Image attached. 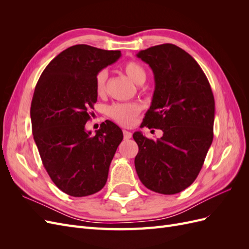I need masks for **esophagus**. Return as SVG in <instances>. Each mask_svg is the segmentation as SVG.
Here are the masks:
<instances>
[{
    "instance_id": "1",
    "label": "esophagus",
    "mask_w": 249,
    "mask_h": 249,
    "mask_svg": "<svg viewBox=\"0 0 249 249\" xmlns=\"http://www.w3.org/2000/svg\"><path fill=\"white\" fill-rule=\"evenodd\" d=\"M124 139H131L132 138V133L131 132H129V131H125V130H124Z\"/></svg>"
}]
</instances>
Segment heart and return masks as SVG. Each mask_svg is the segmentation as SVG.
<instances>
[{
	"label": "heart",
	"instance_id": "1",
	"mask_svg": "<svg viewBox=\"0 0 249 249\" xmlns=\"http://www.w3.org/2000/svg\"><path fill=\"white\" fill-rule=\"evenodd\" d=\"M123 70L125 74L133 82L140 85L143 84L146 80V71L140 63L136 61H127L123 65ZM108 74L106 71H101L95 76V91L97 94H104L106 91V83ZM139 107L137 105L127 103V104H116L112 105L107 110V114L110 118L120 125L129 126L131 125L135 117L138 115Z\"/></svg>",
	"mask_w": 249,
	"mask_h": 249
}]
</instances>
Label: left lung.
I'll use <instances>...</instances> for the list:
<instances>
[{
	"label": "left lung",
	"mask_w": 249,
	"mask_h": 249,
	"mask_svg": "<svg viewBox=\"0 0 249 249\" xmlns=\"http://www.w3.org/2000/svg\"><path fill=\"white\" fill-rule=\"evenodd\" d=\"M137 57L153 70L156 84L141 125L160 129L163 136L153 140L134 133L135 168L147 189L176 194L197 178L212 144L214 95L198 63L175 44L148 48Z\"/></svg>",
	"instance_id": "left-lung-1"
}]
</instances>
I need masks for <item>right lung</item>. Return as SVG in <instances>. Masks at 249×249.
Here are the masks:
<instances>
[{"label":"right lung","mask_w":249,"mask_h":249,"mask_svg":"<svg viewBox=\"0 0 249 249\" xmlns=\"http://www.w3.org/2000/svg\"><path fill=\"white\" fill-rule=\"evenodd\" d=\"M120 55V51L76 44L53 59L36 84L30 110L33 137L51 179L71 196H88L106 185L124 138L110 120L95 136L85 130L97 101L96 73Z\"/></svg>","instance_id":"obj_1"}]
</instances>
